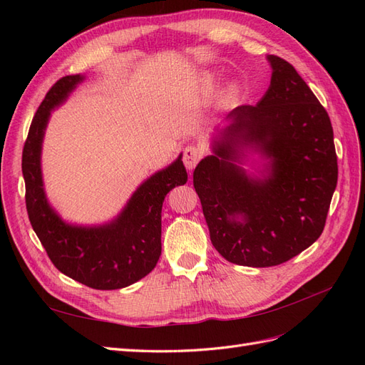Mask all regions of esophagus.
<instances>
[{
  "label": "esophagus",
  "mask_w": 365,
  "mask_h": 365,
  "mask_svg": "<svg viewBox=\"0 0 365 365\" xmlns=\"http://www.w3.org/2000/svg\"><path fill=\"white\" fill-rule=\"evenodd\" d=\"M202 155H204V150L200 146H195V145L187 146L182 153V161H184L185 169L193 170L196 168V164L202 158Z\"/></svg>",
  "instance_id": "34e87169"
}]
</instances>
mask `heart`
<instances>
[{
	"label": "heart",
	"mask_w": 365,
	"mask_h": 365,
	"mask_svg": "<svg viewBox=\"0 0 365 365\" xmlns=\"http://www.w3.org/2000/svg\"><path fill=\"white\" fill-rule=\"evenodd\" d=\"M202 83H204L207 88H213V86L216 85V76H215V74H205V76L202 77ZM239 93H240L239 85H237V83H231V85L227 88L225 94H224V98H222L224 105L230 106V105L236 103L237 97H239Z\"/></svg>",
	"instance_id": "1"
}]
</instances>
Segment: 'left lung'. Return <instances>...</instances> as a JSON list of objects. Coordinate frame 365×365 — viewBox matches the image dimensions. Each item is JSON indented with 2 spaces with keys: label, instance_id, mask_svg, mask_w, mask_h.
<instances>
[{
  "label": "left lung",
  "instance_id": "left-lung-1",
  "mask_svg": "<svg viewBox=\"0 0 365 365\" xmlns=\"http://www.w3.org/2000/svg\"><path fill=\"white\" fill-rule=\"evenodd\" d=\"M268 61L267 94L230 113L233 123L193 172L213 247L254 268L288 262L322 236L338 181L327 111L289 62L274 54ZM244 145L270 158L262 180L232 163Z\"/></svg>",
  "mask_w": 365,
  "mask_h": 365
}]
</instances>
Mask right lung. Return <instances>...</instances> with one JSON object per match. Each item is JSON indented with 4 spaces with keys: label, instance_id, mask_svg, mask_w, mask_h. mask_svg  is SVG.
Returning <instances> with one entry per match:
<instances>
[{
    "label": "right lung",
    "instance_id": "right-lung-1",
    "mask_svg": "<svg viewBox=\"0 0 365 365\" xmlns=\"http://www.w3.org/2000/svg\"><path fill=\"white\" fill-rule=\"evenodd\" d=\"M83 81L65 76L54 83L31 120L23 149L26 207L30 224L62 274L93 289H120L157 267L161 256V208L165 195L187 181L181 157L152 175L132 195L114 222L103 227L65 224L48 205L41 176V146L51 109Z\"/></svg>",
    "mask_w": 365,
    "mask_h": 365
}]
</instances>
